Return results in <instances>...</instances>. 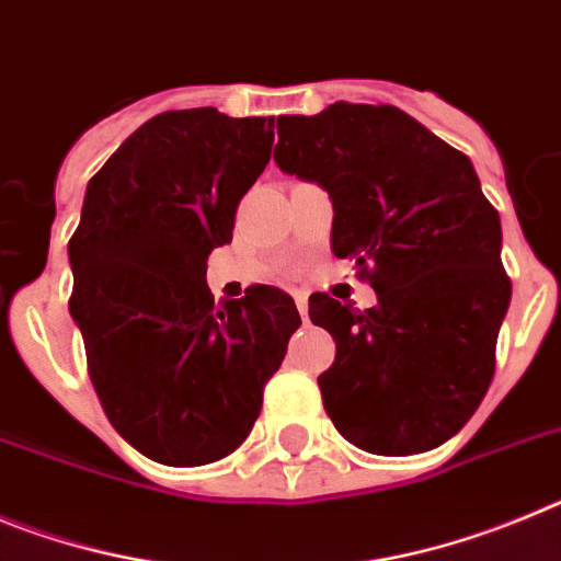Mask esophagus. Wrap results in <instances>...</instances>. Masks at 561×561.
Listing matches in <instances>:
<instances>
[{
	"label": "esophagus",
	"instance_id": "obj_1",
	"mask_svg": "<svg viewBox=\"0 0 561 561\" xmlns=\"http://www.w3.org/2000/svg\"><path fill=\"white\" fill-rule=\"evenodd\" d=\"M293 299H296V307H299L301 318H305V321H307V310H310V299H307V293L296 290V293H293Z\"/></svg>",
	"mask_w": 561,
	"mask_h": 561
}]
</instances>
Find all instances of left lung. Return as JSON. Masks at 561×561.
I'll return each mask as SVG.
<instances>
[{"instance_id": "obj_1", "label": "left lung", "mask_w": 561, "mask_h": 561, "mask_svg": "<svg viewBox=\"0 0 561 561\" xmlns=\"http://www.w3.org/2000/svg\"><path fill=\"white\" fill-rule=\"evenodd\" d=\"M276 128L274 161L330 195L332 251L377 293L363 312L310 299L312 324L337 346L318 377L332 425L375 456L433 450L492 382L512 301L501 215L472 161L393 105L332 103Z\"/></svg>"}]
</instances>
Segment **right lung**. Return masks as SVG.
<instances>
[{
    "label": "right lung",
    "instance_id": "right-lung-1",
    "mask_svg": "<svg viewBox=\"0 0 561 561\" xmlns=\"http://www.w3.org/2000/svg\"><path fill=\"white\" fill-rule=\"evenodd\" d=\"M274 117L164 111L89 181L69 240V312L119 436L159 463L201 467L245 442L301 318L285 290L206 287L211 249L268 164Z\"/></svg>",
    "mask_w": 561,
    "mask_h": 561
}]
</instances>
